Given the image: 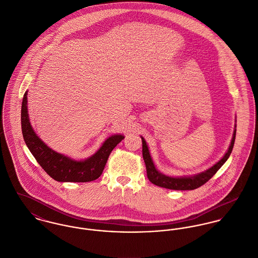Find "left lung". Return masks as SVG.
<instances>
[{"instance_id": "8db88e82", "label": "left lung", "mask_w": 258, "mask_h": 258, "mask_svg": "<svg viewBox=\"0 0 258 258\" xmlns=\"http://www.w3.org/2000/svg\"><path fill=\"white\" fill-rule=\"evenodd\" d=\"M235 133H236V130H234V132H233V137H232L230 146L221 161H219L215 166H213L212 168H210L209 170H207L204 173H201L194 177H184V178H172V177H168V176H165V175L159 173L157 171V169L155 168L152 158L150 156L146 141L142 137V154H143V159H144V162L146 165V171H147V177L149 181L156 185L170 188V189H176V190H187V189H195V188L200 187L201 185L206 184L210 179H212L213 176L221 169V166L228 159L229 155L231 154L233 145H234Z\"/></svg>"}]
</instances>
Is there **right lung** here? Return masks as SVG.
<instances>
[{
	"label": "right lung",
	"mask_w": 258,
	"mask_h": 258,
	"mask_svg": "<svg viewBox=\"0 0 258 258\" xmlns=\"http://www.w3.org/2000/svg\"><path fill=\"white\" fill-rule=\"evenodd\" d=\"M21 122L26 145L45 173L57 182L85 183L98 179L112 150L124 139L122 135L111 136L92 157L84 161H74L58 154L47 147L34 132L27 109V92L23 98Z\"/></svg>",
	"instance_id": "right-lung-1"
}]
</instances>
